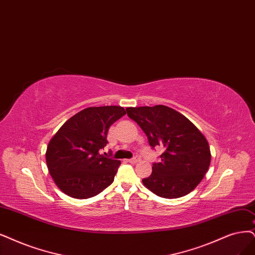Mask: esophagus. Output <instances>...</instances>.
Segmentation results:
<instances>
[{"instance_id":"esophagus-1","label":"esophagus","mask_w":255,"mask_h":255,"mask_svg":"<svg viewBox=\"0 0 255 255\" xmlns=\"http://www.w3.org/2000/svg\"><path fill=\"white\" fill-rule=\"evenodd\" d=\"M128 162L131 163V164H136V163L139 162V157H133V158H131V159H128Z\"/></svg>"}]
</instances>
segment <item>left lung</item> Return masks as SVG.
<instances>
[{"label":"left lung","instance_id":"left-lung-1","mask_svg":"<svg viewBox=\"0 0 255 255\" xmlns=\"http://www.w3.org/2000/svg\"><path fill=\"white\" fill-rule=\"evenodd\" d=\"M127 115L137 123L151 147L162 146L161 162L144 178L146 188L164 199H177L190 193L208 171L209 144L191 121L164 105L128 107Z\"/></svg>","mask_w":255,"mask_h":255}]
</instances>
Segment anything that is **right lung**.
<instances>
[{"label": "right lung", "instance_id": "1", "mask_svg": "<svg viewBox=\"0 0 255 255\" xmlns=\"http://www.w3.org/2000/svg\"><path fill=\"white\" fill-rule=\"evenodd\" d=\"M125 115L121 106L88 107L64 123L46 150L47 168L61 191L85 200L112 184L121 162L100 151L110 126Z\"/></svg>", "mask_w": 255, "mask_h": 255}]
</instances>
